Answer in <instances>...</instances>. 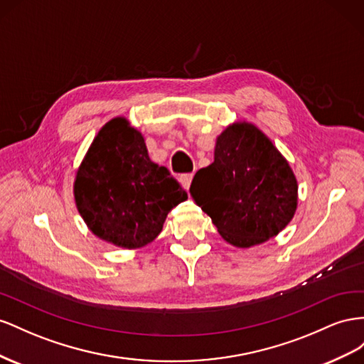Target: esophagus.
<instances>
[{
	"mask_svg": "<svg viewBox=\"0 0 364 364\" xmlns=\"http://www.w3.org/2000/svg\"><path fill=\"white\" fill-rule=\"evenodd\" d=\"M192 178H193L192 173H184V175L180 176V183H181V186H183V188H184L186 191H189Z\"/></svg>",
	"mask_w": 364,
	"mask_h": 364,
	"instance_id": "esophagus-1",
	"label": "esophagus"
}]
</instances>
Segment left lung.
Returning a JSON list of instances; mask_svg holds the SVG:
<instances>
[{"label": "left lung", "mask_w": 364, "mask_h": 364, "mask_svg": "<svg viewBox=\"0 0 364 364\" xmlns=\"http://www.w3.org/2000/svg\"><path fill=\"white\" fill-rule=\"evenodd\" d=\"M297 180L287 159L250 122H235L216 137L213 163L195 173L191 196L223 240L250 248L293 220Z\"/></svg>", "instance_id": "left-lung-1"}]
</instances>
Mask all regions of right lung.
Listing matches in <instances>:
<instances>
[{
  "instance_id": "right-lung-1",
  "label": "right lung",
  "mask_w": 364,
  "mask_h": 364,
  "mask_svg": "<svg viewBox=\"0 0 364 364\" xmlns=\"http://www.w3.org/2000/svg\"><path fill=\"white\" fill-rule=\"evenodd\" d=\"M82 220L99 240L137 250L157 237L188 193L149 159L143 134L128 119L107 122L90 144L73 184Z\"/></svg>"
}]
</instances>
